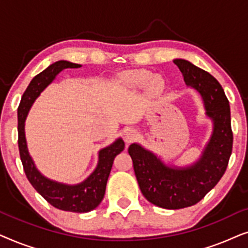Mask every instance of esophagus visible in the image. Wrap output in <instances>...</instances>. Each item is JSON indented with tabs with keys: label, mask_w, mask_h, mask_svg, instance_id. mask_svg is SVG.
Masks as SVG:
<instances>
[{
	"label": "esophagus",
	"mask_w": 248,
	"mask_h": 248,
	"mask_svg": "<svg viewBox=\"0 0 248 248\" xmlns=\"http://www.w3.org/2000/svg\"><path fill=\"white\" fill-rule=\"evenodd\" d=\"M138 137H139V133L137 131L133 130V128H128V130H126V132H125V134H124V140L127 144H130V143H132V142H134L135 140H137Z\"/></svg>",
	"instance_id": "1"
}]
</instances>
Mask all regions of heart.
Returning a JSON list of instances; mask_svg holds the SVG:
<instances>
[{
	"instance_id": "b5f03b06",
	"label": "heart",
	"mask_w": 248,
	"mask_h": 248,
	"mask_svg": "<svg viewBox=\"0 0 248 248\" xmlns=\"http://www.w3.org/2000/svg\"><path fill=\"white\" fill-rule=\"evenodd\" d=\"M121 79L131 88H141L148 83L149 91L152 94L161 93L165 89L164 80L160 77H152V73L147 70L127 71L122 74Z\"/></svg>"
}]
</instances>
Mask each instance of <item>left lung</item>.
<instances>
[{
	"mask_svg": "<svg viewBox=\"0 0 248 248\" xmlns=\"http://www.w3.org/2000/svg\"><path fill=\"white\" fill-rule=\"evenodd\" d=\"M174 63L185 83L201 94L206 116L213 122L212 135L201 158L187 167H169L140 144L128 147L142 194L152 204L171 210L196 204L218 184L228 166L233 139L229 101L216 78L186 60Z\"/></svg>",
	"mask_w": 248,
	"mask_h": 248,
	"instance_id": "left-lung-1",
	"label": "left lung"
}]
</instances>
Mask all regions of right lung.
Here are the masks:
<instances>
[{"mask_svg":"<svg viewBox=\"0 0 248 248\" xmlns=\"http://www.w3.org/2000/svg\"><path fill=\"white\" fill-rule=\"evenodd\" d=\"M80 66V64L71 63L67 61H59L53 63L30 81L18 107V144L20 158L27 178L33 188L49 204L63 211L77 213L89 212L97 208L103 201L111 166L115 157L124 150V141L122 139H117L113 144L101 149L97 168L86 181L77 185L62 184L46 178L36 168L27 148L25 121L36 98L55 79L61 71L64 69H77Z\"/></svg>","mask_w":248,"mask_h":248,"instance_id":"1","label":"right lung"}]
</instances>
